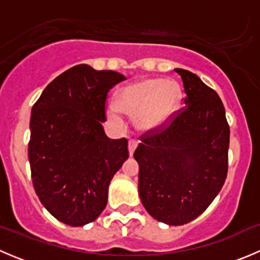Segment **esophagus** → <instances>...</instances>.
I'll return each instance as SVG.
<instances>
[{"instance_id":"esophagus-1","label":"esophagus","mask_w":260,"mask_h":260,"mask_svg":"<svg viewBox=\"0 0 260 260\" xmlns=\"http://www.w3.org/2000/svg\"><path fill=\"white\" fill-rule=\"evenodd\" d=\"M138 146V142L136 140H129V142H128V151H129V154L132 156L133 153H135L136 148H137Z\"/></svg>"}]
</instances>
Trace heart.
<instances>
[{
  "label": "heart",
  "mask_w": 260,
  "mask_h": 260,
  "mask_svg": "<svg viewBox=\"0 0 260 260\" xmlns=\"http://www.w3.org/2000/svg\"><path fill=\"white\" fill-rule=\"evenodd\" d=\"M179 84L164 79H145L120 89L117 106H109L107 115L112 122L120 124L122 114L135 117L141 131H153L166 124L180 103Z\"/></svg>",
  "instance_id": "1"
}]
</instances>
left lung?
<instances>
[{"label": "left lung", "instance_id": "obj_1", "mask_svg": "<svg viewBox=\"0 0 260 260\" xmlns=\"http://www.w3.org/2000/svg\"><path fill=\"white\" fill-rule=\"evenodd\" d=\"M186 106L140 137L138 192L151 216L183 225L203 214L224 185L230 128L216 91L193 73L175 69Z\"/></svg>", "mask_w": 260, "mask_h": 260}]
</instances>
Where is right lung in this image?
Listing matches in <instances>:
<instances>
[{
  "instance_id": "right-lung-1",
  "label": "right lung",
  "mask_w": 260,
  "mask_h": 260,
  "mask_svg": "<svg viewBox=\"0 0 260 260\" xmlns=\"http://www.w3.org/2000/svg\"><path fill=\"white\" fill-rule=\"evenodd\" d=\"M124 75L75 65L44 89L31 111L28 161L41 204L59 221L83 226L108 201L114 174L128 158V141L107 137V94Z\"/></svg>"
}]
</instances>
